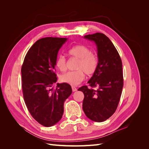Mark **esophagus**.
<instances>
[{"mask_svg": "<svg viewBox=\"0 0 149 149\" xmlns=\"http://www.w3.org/2000/svg\"><path fill=\"white\" fill-rule=\"evenodd\" d=\"M71 88H72V91H73V92H75V91H77V88H76L74 86H72Z\"/></svg>", "mask_w": 149, "mask_h": 149, "instance_id": "1", "label": "esophagus"}]
</instances>
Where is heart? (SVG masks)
Listing matches in <instances>:
<instances>
[{
    "instance_id": "b5f03b06",
    "label": "heart",
    "mask_w": 149,
    "mask_h": 149,
    "mask_svg": "<svg viewBox=\"0 0 149 149\" xmlns=\"http://www.w3.org/2000/svg\"><path fill=\"white\" fill-rule=\"evenodd\" d=\"M69 55L78 60L74 71L68 72L60 77L61 81L71 86H77L85 78L84 73L90 76L96 73L98 68V58L91 49L82 45L73 46L68 50ZM56 66L61 71H65L67 68L66 58L60 55L57 58Z\"/></svg>"
}]
</instances>
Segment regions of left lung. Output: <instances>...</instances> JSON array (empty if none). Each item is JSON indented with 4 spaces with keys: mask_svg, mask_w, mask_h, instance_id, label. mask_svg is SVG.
Returning <instances> with one entry per match:
<instances>
[{
    "mask_svg": "<svg viewBox=\"0 0 149 149\" xmlns=\"http://www.w3.org/2000/svg\"><path fill=\"white\" fill-rule=\"evenodd\" d=\"M84 38L96 43L98 68L88 83L78 89L84 93L83 109L93 121L101 123L113 114L120 101L123 88V65L118 52L104 34L96 33L85 35ZM97 87L96 90L92 88Z\"/></svg>",
    "mask_w": 149,
    "mask_h": 149,
    "instance_id": "1",
    "label": "left lung"
}]
</instances>
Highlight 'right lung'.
Here are the masks:
<instances>
[{
  "label": "right lung",
  "mask_w": 149,
  "mask_h": 149,
  "mask_svg": "<svg viewBox=\"0 0 149 149\" xmlns=\"http://www.w3.org/2000/svg\"><path fill=\"white\" fill-rule=\"evenodd\" d=\"M66 38L46 37L37 40L29 49L22 66V91L30 114L45 127L56 124L62 118L64 102L72 93L68 83H57L56 61Z\"/></svg>",
  "instance_id": "obj_1"
}]
</instances>
